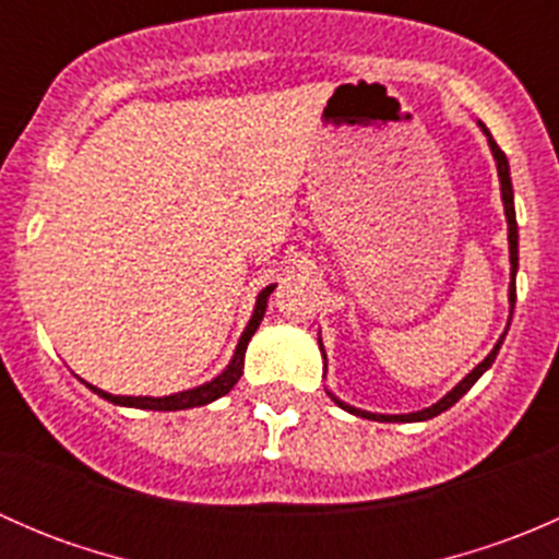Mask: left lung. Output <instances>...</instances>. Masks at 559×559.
I'll return each instance as SVG.
<instances>
[{
    "label": "left lung",
    "instance_id": "1",
    "mask_svg": "<svg viewBox=\"0 0 559 559\" xmlns=\"http://www.w3.org/2000/svg\"><path fill=\"white\" fill-rule=\"evenodd\" d=\"M478 127H481V132L487 134V140H489V148H492V156H495V162H498V175H500V194H503V207H506V222H509V253H511V286H509V302H511V313H514V302H516V267H520V235H516V213H514V189H511V173H509V159H506V154L503 151H500V145L495 143L492 140V134H489V129L484 127L481 121H478ZM506 332H509V326H506ZM506 332L503 335H500V341L495 343V348L492 352L487 354V359H484V362H478L476 368L471 370V373L465 376V379L460 381V384H456L452 392H447V397H441L438 400L436 405H430V408H421V411H416V414H397V416H389V414H370V411H359V408H354V405H346L343 403V400H337L335 394L332 392H326L330 394L332 400H335L337 405H341L343 411H348V414H354V416H362V419H373V421H425V419H432V416H438V414H443V411L447 408H452V405L456 403V400L462 397V394L467 392V389H471L473 384H476L478 379H481L484 373H487L489 368H492V362H495V357H498V352H500V343H503V337H506ZM319 346H321V341H319ZM321 354H324V348H321ZM326 359V357H324ZM324 373H326V365H324Z\"/></svg>",
    "mask_w": 559,
    "mask_h": 559
}]
</instances>
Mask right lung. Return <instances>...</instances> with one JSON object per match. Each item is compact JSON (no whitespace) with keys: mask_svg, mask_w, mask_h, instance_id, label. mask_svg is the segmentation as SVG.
Here are the masks:
<instances>
[{"mask_svg":"<svg viewBox=\"0 0 559 559\" xmlns=\"http://www.w3.org/2000/svg\"><path fill=\"white\" fill-rule=\"evenodd\" d=\"M273 289H275V284H270V286H264L262 292H259L257 308H253L251 321H248L243 335H240V343H238V348H235L233 362L227 365V370H224V373H218L216 379L207 381V384L186 389V392L167 394V397H123V394L103 392V389H97L92 384H86V386L92 389V392H97L99 397H105L107 403L127 405V408H145V411H183V408H197V405H207V403H213V400L224 397L229 389L238 384L240 376H243V359H246L248 341H251V335L257 332L259 321H262L264 311H267V297H270V292H273Z\"/></svg>","mask_w":559,"mask_h":559,"instance_id":"obj_1","label":"right lung"}]
</instances>
